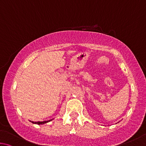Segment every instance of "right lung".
<instances>
[{"instance_id": "right-lung-1", "label": "right lung", "mask_w": 146, "mask_h": 146, "mask_svg": "<svg viewBox=\"0 0 146 146\" xmlns=\"http://www.w3.org/2000/svg\"><path fill=\"white\" fill-rule=\"evenodd\" d=\"M50 121H52V120H50V121H43V122H40V121H38V122H33V121H31V122H32V123H33V124H36L40 125V124H45V123H47V122H49Z\"/></svg>"}]
</instances>
